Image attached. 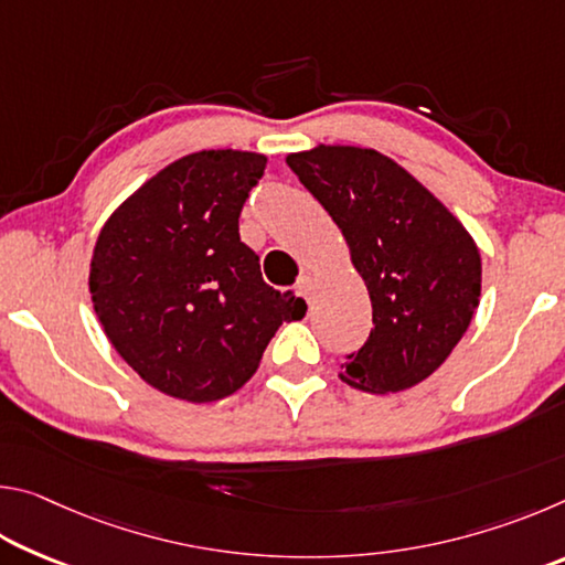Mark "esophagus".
<instances>
[{"label": "esophagus", "instance_id": "1", "mask_svg": "<svg viewBox=\"0 0 565 565\" xmlns=\"http://www.w3.org/2000/svg\"><path fill=\"white\" fill-rule=\"evenodd\" d=\"M311 291H313V281H311V276H301L299 284H296V294H299L301 299L311 301Z\"/></svg>", "mask_w": 565, "mask_h": 565}]
</instances>
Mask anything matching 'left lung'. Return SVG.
Listing matches in <instances>:
<instances>
[{
  "instance_id": "left-lung-1",
  "label": "left lung",
  "mask_w": 565,
  "mask_h": 565,
  "mask_svg": "<svg viewBox=\"0 0 565 565\" xmlns=\"http://www.w3.org/2000/svg\"><path fill=\"white\" fill-rule=\"evenodd\" d=\"M286 164L347 238L374 329L341 379L369 394L420 384L448 359L481 299V252L416 177L376 149L319 145Z\"/></svg>"
}]
</instances>
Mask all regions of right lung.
<instances>
[{"mask_svg":"<svg viewBox=\"0 0 565 565\" xmlns=\"http://www.w3.org/2000/svg\"><path fill=\"white\" fill-rule=\"evenodd\" d=\"M266 157L186 154L114 209L94 244L89 294L104 333L137 374L171 398L212 404L256 374L303 301L262 279L238 214Z\"/></svg>","mask_w":565,"mask_h":565,"instance_id":"obj_1","label":"right lung"}]
</instances>
